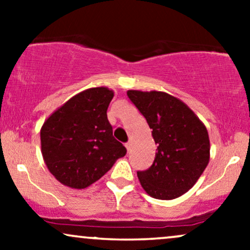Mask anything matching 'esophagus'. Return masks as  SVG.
Masks as SVG:
<instances>
[{
	"mask_svg": "<svg viewBox=\"0 0 250 250\" xmlns=\"http://www.w3.org/2000/svg\"><path fill=\"white\" fill-rule=\"evenodd\" d=\"M131 147H133V141H131V140H129V141L125 143V148H127V150L129 151L131 149Z\"/></svg>",
	"mask_w": 250,
	"mask_h": 250,
	"instance_id": "obj_1",
	"label": "esophagus"
}]
</instances>
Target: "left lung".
<instances>
[{"label": "left lung", "instance_id": "1", "mask_svg": "<svg viewBox=\"0 0 250 250\" xmlns=\"http://www.w3.org/2000/svg\"><path fill=\"white\" fill-rule=\"evenodd\" d=\"M127 95L146 117L157 145L151 167L137 171L140 183L154 199H176L193 187L207 167V128L186 103L167 93L128 90Z\"/></svg>", "mask_w": 250, "mask_h": 250}]
</instances>
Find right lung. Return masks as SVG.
<instances>
[{
    "label": "right lung",
    "mask_w": 250,
    "mask_h": 250,
    "mask_svg": "<svg viewBox=\"0 0 250 250\" xmlns=\"http://www.w3.org/2000/svg\"><path fill=\"white\" fill-rule=\"evenodd\" d=\"M114 91L83 90L45 120L41 151L54 177L67 187L83 189L100 180L127 149L113 136L107 109Z\"/></svg>",
    "instance_id": "right-lung-1"
}]
</instances>
